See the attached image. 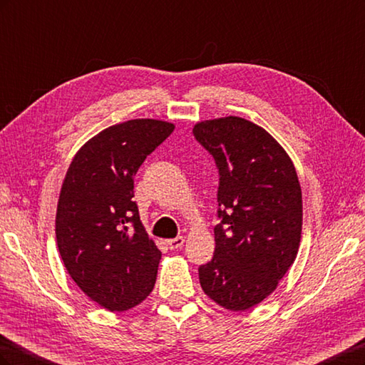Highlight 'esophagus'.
I'll return each mask as SVG.
<instances>
[{
	"instance_id": "1",
	"label": "esophagus",
	"mask_w": 365,
	"mask_h": 365,
	"mask_svg": "<svg viewBox=\"0 0 365 365\" xmlns=\"http://www.w3.org/2000/svg\"><path fill=\"white\" fill-rule=\"evenodd\" d=\"M184 240L185 239L182 236H178V237H175V239L165 240V245H168L170 250H178V248H181L184 245Z\"/></svg>"
}]
</instances>
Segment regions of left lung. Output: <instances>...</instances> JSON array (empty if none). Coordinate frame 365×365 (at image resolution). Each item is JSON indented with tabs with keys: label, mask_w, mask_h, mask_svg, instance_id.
<instances>
[{
	"label": "left lung",
	"mask_w": 365,
	"mask_h": 365,
	"mask_svg": "<svg viewBox=\"0 0 365 365\" xmlns=\"http://www.w3.org/2000/svg\"><path fill=\"white\" fill-rule=\"evenodd\" d=\"M193 135L219 169L216 248L200 267V282L219 306L247 311L274 292L297 257L302 187L286 150L250 120L200 121Z\"/></svg>",
	"instance_id": "left-lung-1"
}]
</instances>
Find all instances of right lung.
Wrapping results in <instances>:
<instances>
[{
	"instance_id": "1",
	"label": "right lung",
	"mask_w": 365,
	"mask_h": 365,
	"mask_svg": "<svg viewBox=\"0 0 365 365\" xmlns=\"http://www.w3.org/2000/svg\"><path fill=\"white\" fill-rule=\"evenodd\" d=\"M173 123L135 118L98 132L77 150L56 212V240L74 283L111 312L146 300L155 286L161 251L143 227L134 176Z\"/></svg>"
}]
</instances>
